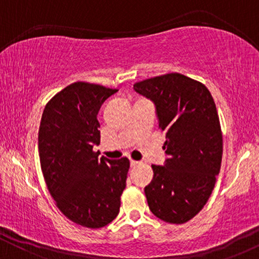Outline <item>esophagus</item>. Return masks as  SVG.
<instances>
[{
    "instance_id": "obj_1",
    "label": "esophagus",
    "mask_w": 259,
    "mask_h": 259,
    "mask_svg": "<svg viewBox=\"0 0 259 259\" xmlns=\"http://www.w3.org/2000/svg\"><path fill=\"white\" fill-rule=\"evenodd\" d=\"M139 164V162H136V160H133V159H130V165H132V167H136V165Z\"/></svg>"
}]
</instances>
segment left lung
I'll return each mask as SVG.
<instances>
[{"label":"left lung","instance_id":"1","mask_svg":"<svg viewBox=\"0 0 259 259\" xmlns=\"http://www.w3.org/2000/svg\"><path fill=\"white\" fill-rule=\"evenodd\" d=\"M134 90L153 102L165 133L167 158L152 164L153 179L145 187L157 218L183 224L204 207L221 170L223 136L212 95L201 82L170 73L136 82Z\"/></svg>","mask_w":259,"mask_h":259}]
</instances>
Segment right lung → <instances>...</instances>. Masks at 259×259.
Masks as SVG:
<instances>
[{
    "mask_svg": "<svg viewBox=\"0 0 259 259\" xmlns=\"http://www.w3.org/2000/svg\"><path fill=\"white\" fill-rule=\"evenodd\" d=\"M118 90L74 82L45 107L38 129V156L50 194L61 212L81 227L99 229L119 213L127 158H99L97 114Z\"/></svg>",
    "mask_w": 259,
    "mask_h": 259,
    "instance_id": "obj_1",
    "label": "right lung"
}]
</instances>
